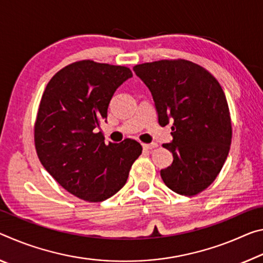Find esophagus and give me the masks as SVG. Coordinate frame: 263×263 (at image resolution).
I'll return each instance as SVG.
<instances>
[{"mask_svg": "<svg viewBox=\"0 0 263 263\" xmlns=\"http://www.w3.org/2000/svg\"><path fill=\"white\" fill-rule=\"evenodd\" d=\"M157 143H149V144H143V149L144 150H153V149H155V148H157Z\"/></svg>", "mask_w": 263, "mask_h": 263, "instance_id": "esophagus-1", "label": "esophagus"}]
</instances>
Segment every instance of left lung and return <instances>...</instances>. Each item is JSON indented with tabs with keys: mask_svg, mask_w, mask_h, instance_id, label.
<instances>
[{
	"mask_svg": "<svg viewBox=\"0 0 263 263\" xmlns=\"http://www.w3.org/2000/svg\"><path fill=\"white\" fill-rule=\"evenodd\" d=\"M134 71L153 94L158 123H172L174 140L163 147L174 162L161 170L163 182L178 195H198L217 178L231 147V115L220 84L185 59L139 64Z\"/></svg>",
	"mask_w": 263,
	"mask_h": 263,
	"instance_id": "8db88e82",
	"label": "left lung"
}]
</instances>
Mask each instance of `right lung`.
I'll return each mask as SVG.
<instances>
[{
	"label": "right lung",
	"mask_w": 263,
	"mask_h": 263,
	"mask_svg": "<svg viewBox=\"0 0 263 263\" xmlns=\"http://www.w3.org/2000/svg\"><path fill=\"white\" fill-rule=\"evenodd\" d=\"M132 76L127 66L80 60L55 73L41 99L33 128L37 156L66 191L89 203L121 190L142 154L135 140L106 144L96 133L116 88Z\"/></svg>",
	"instance_id": "1"
}]
</instances>
